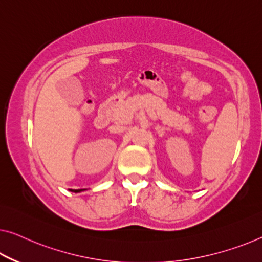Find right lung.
<instances>
[{"label": "right lung", "mask_w": 262, "mask_h": 262, "mask_svg": "<svg viewBox=\"0 0 262 262\" xmlns=\"http://www.w3.org/2000/svg\"><path fill=\"white\" fill-rule=\"evenodd\" d=\"M70 192H74V193H80V192H82V190H84V189H69Z\"/></svg>", "instance_id": "right-lung-1"}]
</instances>
